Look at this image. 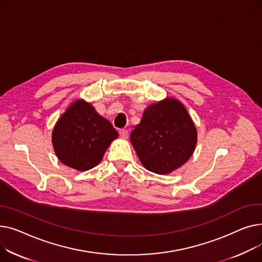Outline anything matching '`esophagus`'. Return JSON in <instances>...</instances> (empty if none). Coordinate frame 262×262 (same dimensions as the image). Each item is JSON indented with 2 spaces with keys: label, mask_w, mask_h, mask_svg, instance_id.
<instances>
[{
  "label": "esophagus",
  "mask_w": 262,
  "mask_h": 262,
  "mask_svg": "<svg viewBox=\"0 0 262 262\" xmlns=\"http://www.w3.org/2000/svg\"><path fill=\"white\" fill-rule=\"evenodd\" d=\"M119 134H120V137L122 139H126L127 136H128V132L126 129H120Z\"/></svg>",
  "instance_id": "esophagus-1"
}]
</instances>
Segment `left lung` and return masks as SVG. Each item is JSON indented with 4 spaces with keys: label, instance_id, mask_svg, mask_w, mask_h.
Here are the masks:
<instances>
[{
    "label": "left lung",
    "instance_id": "left-lung-1",
    "mask_svg": "<svg viewBox=\"0 0 262 262\" xmlns=\"http://www.w3.org/2000/svg\"><path fill=\"white\" fill-rule=\"evenodd\" d=\"M130 142L146 170L170 174L193 154L198 130L185 105L175 98H166L145 108L130 134Z\"/></svg>",
    "mask_w": 262,
    "mask_h": 262
}]
</instances>
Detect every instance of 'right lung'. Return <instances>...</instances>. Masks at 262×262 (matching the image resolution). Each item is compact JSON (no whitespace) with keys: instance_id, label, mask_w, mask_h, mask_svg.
Here are the masks:
<instances>
[{"instance_id":"add662e5","label":"right lung","mask_w":262,"mask_h":262,"mask_svg":"<svg viewBox=\"0 0 262 262\" xmlns=\"http://www.w3.org/2000/svg\"><path fill=\"white\" fill-rule=\"evenodd\" d=\"M118 133L112 123L82 99L71 103L52 132V144L57 158L76 171H87L101 162Z\"/></svg>"}]
</instances>
